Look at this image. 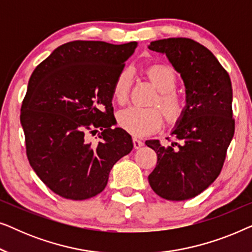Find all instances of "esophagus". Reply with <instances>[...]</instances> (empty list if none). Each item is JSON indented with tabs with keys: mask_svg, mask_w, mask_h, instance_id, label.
I'll use <instances>...</instances> for the list:
<instances>
[{
	"mask_svg": "<svg viewBox=\"0 0 252 252\" xmlns=\"http://www.w3.org/2000/svg\"><path fill=\"white\" fill-rule=\"evenodd\" d=\"M133 146H134V148H135V149H139V148L143 146V142L141 140L136 139V137H134V139H133Z\"/></svg>",
	"mask_w": 252,
	"mask_h": 252,
	"instance_id": "34e87169",
	"label": "esophagus"
}]
</instances>
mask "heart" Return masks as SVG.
Wrapping results in <instances>:
<instances>
[{
    "mask_svg": "<svg viewBox=\"0 0 252 252\" xmlns=\"http://www.w3.org/2000/svg\"><path fill=\"white\" fill-rule=\"evenodd\" d=\"M147 74L159 91L156 103L163 110L165 118L170 123H177L185 115L187 102L178 87V75L167 65L155 64L148 67ZM133 70L129 66L119 71L113 81L112 96L118 103H125L132 85ZM163 115L157 108L129 106L118 113V124L123 129L134 136L150 135L163 126Z\"/></svg>",
    "mask_w": 252,
    "mask_h": 252,
    "instance_id": "heart-1",
    "label": "heart"
}]
</instances>
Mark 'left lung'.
<instances>
[{
    "mask_svg": "<svg viewBox=\"0 0 252 252\" xmlns=\"http://www.w3.org/2000/svg\"><path fill=\"white\" fill-rule=\"evenodd\" d=\"M150 50L165 54L181 74L187 109L172 132L178 142L146 144L157 154L149 184L158 196L185 201L205 190L218 178L235 132L232 84L227 71L208 48L187 37L153 41Z\"/></svg>",
    "mask_w": 252,
    "mask_h": 252,
    "instance_id": "1",
    "label": "left lung"
}]
</instances>
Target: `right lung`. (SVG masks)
I'll use <instances>...</instances> for the list:
<instances>
[{
  "instance_id": "1",
  "label": "right lung",
  "mask_w": 252,
  "mask_h": 252,
  "mask_svg": "<svg viewBox=\"0 0 252 252\" xmlns=\"http://www.w3.org/2000/svg\"><path fill=\"white\" fill-rule=\"evenodd\" d=\"M137 42L71 41L37 65L20 110L26 155L44 185L64 198L94 197L109 173L133 149L132 137L112 129L113 81ZM101 129L96 146L88 133Z\"/></svg>"
}]
</instances>
